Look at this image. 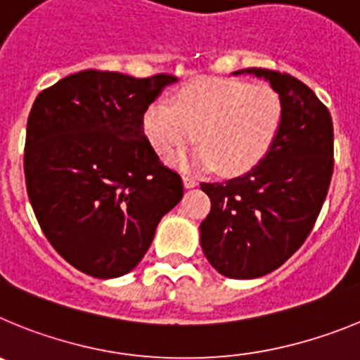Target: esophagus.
<instances>
[{
  "label": "esophagus",
  "mask_w": 360,
  "mask_h": 360,
  "mask_svg": "<svg viewBox=\"0 0 360 360\" xmlns=\"http://www.w3.org/2000/svg\"><path fill=\"white\" fill-rule=\"evenodd\" d=\"M184 186H186V189H193V187L198 186V182H196L195 178L191 176H184Z\"/></svg>",
  "instance_id": "obj_1"
}]
</instances>
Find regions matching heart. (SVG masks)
Here are the masks:
<instances>
[{"mask_svg": "<svg viewBox=\"0 0 360 360\" xmlns=\"http://www.w3.org/2000/svg\"><path fill=\"white\" fill-rule=\"evenodd\" d=\"M285 117L281 95L266 84L240 79H196L174 101L149 104L144 131L160 157L198 141L189 155L174 158L182 167H216L221 176L254 169L274 146Z\"/></svg>", "mask_w": 360, "mask_h": 360, "instance_id": "b5f03b06", "label": "heart"}]
</instances>
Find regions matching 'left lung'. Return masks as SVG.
<instances>
[{
    "label": "left lung",
    "mask_w": 360,
    "mask_h": 360,
    "mask_svg": "<svg viewBox=\"0 0 360 360\" xmlns=\"http://www.w3.org/2000/svg\"><path fill=\"white\" fill-rule=\"evenodd\" d=\"M238 73L269 81L281 95L285 117L274 146L252 171L225 184H200L211 198L200 243L219 274L254 279L281 266L314 229L333 173V124L328 108L288 73Z\"/></svg>",
    "instance_id": "left-lung-1"
}]
</instances>
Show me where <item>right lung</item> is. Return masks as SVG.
Listing matches in <instances>:
<instances>
[{
	"label": "right lung",
	"instance_id": "add662e5",
	"mask_svg": "<svg viewBox=\"0 0 360 360\" xmlns=\"http://www.w3.org/2000/svg\"><path fill=\"white\" fill-rule=\"evenodd\" d=\"M174 75L82 70L37 95L25 180L36 218L70 265L98 279L139 265L158 221L184 196L144 133V113Z\"/></svg>",
	"mask_w": 360,
	"mask_h": 360
}]
</instances>
